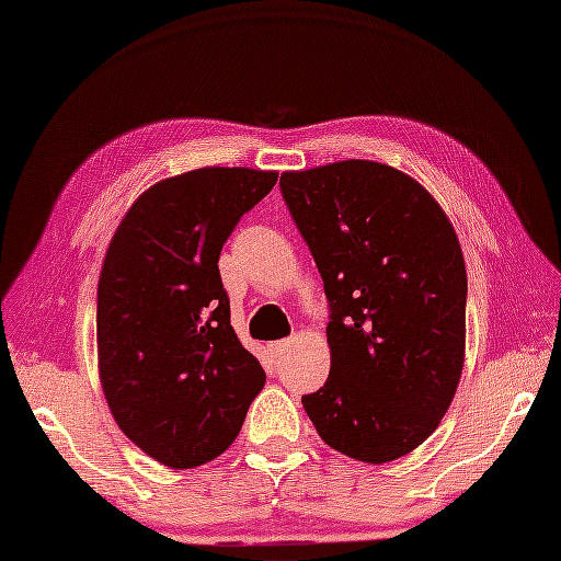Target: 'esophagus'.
Segmentation results:
<instances>
[{
  "mask_svg": "<svg viewBox=\"0 0 561 561\" xmlns=\"http://www.w3.org/2000/svg\"><path fill=\"white\" fill-rule=\"evenodd\" d=\"M290 348V339H280V342H271L268 344V351L271 355H276V358H280V355Z\"/></svg>",
  "mask_w": 561,
  "mask_h": 561,
  "instance_id": "obj_1",
  "label": "esophagus"
}]
</instances>
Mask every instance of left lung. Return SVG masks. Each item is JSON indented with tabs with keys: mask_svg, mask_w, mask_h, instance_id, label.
Masks as SVG:
<instances>
[{
	"mask_svg": "<svg viewBox=\"0 0 561 561\" xmlns=\"http://www.w3.org/2000/svg\"><path fill=\"white\" fill-rule=\"evenodd\" d=\"M280 190L332 307L330 377L304 410L332 449L396 461L433 435L461 381V243L426 186L386 163L285 171Z\"/></svg>",
	"mask_w": 561,
	"mask_h": 561,
	"instance_id": "8db88e82",
	"label": "left lung"
}]
</instances>
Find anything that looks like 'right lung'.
Returning <instances> with one entry per match:
<instances>
[{
  "label": "right lung",
  "mask_w": 561,
  "mask_h": 561,
  "mask_svg": "<svg viewBox=\"0 0 561 561\" xmlns=\"http://www.w3.org/2000/svg\"><path fill=\"white\" fill-rule=\"evenodd\" d=\"M276 171L208 165L151 184L124 215L98 278V375L116 426L186 470L239 435L266 375L231 328L217 260Z\"/></svg>",
  "instance_id": "obj_1"
}]
</instances>
